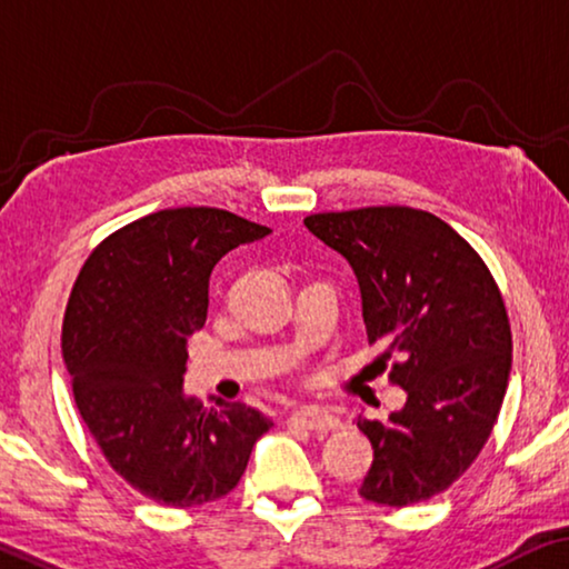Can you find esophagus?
<instances>
[{"label": "esophagus", "mask_w": 569, "mask_h": 569, "mask_svg": "<svg viewBox=\"0 0 569 569\" xmlns=\"http://www.w3.org/2000/svg\"><path fill=\"white\" fill-rule=\"evenodd\" d=\"M291 422H293V426L315 430V433H327V430L340 428L338 415L319 410V407H301V410H296L291 415Z\"/></svg>", "instance_id": "obj_1"}]
</instances>
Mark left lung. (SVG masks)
I'll use <instances>...</instances> for the list:
<instances>
[{
    "label": "left lung",
    "instance_id": "obj_1",
    "mask_svg": "<svg viewBox=\"0 0 569 569\" xmlns=\"http://www.w3.org/2000/svg\"><path fill=\"white\" fill-rule=\"evenodd\" d=\"M350 262L368 342H383L389 381L407 402L389 420H358L373 446L361 498L405 508L436 498L467 471L506 399L513 338L487 262L438 216L366 206L303 219Z\"/></svg>",
    "mask_w": 569,
    "mask_h": 569
}]
</instances>
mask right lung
I'll return each instance as SVG.
<instances>
[{"instance_id":"right-lung-1","label":"right lung","mask_w":569,"mask_h":569,"mask_svg":"<svg viewBox=\"0 0 569 569\" xmlns=\"http://www.w3.org/2000/svg\"><path fill=\"white\" fill-rule=\"evenodd\" d=\"M270 229L211 206L164 208L108 234L71 286L61 327L77 410L143 498L196 508L229 495L273 428L242 402L182 397L186 342L206 325L208 278Z\"/></svg>"}]
</instances>
